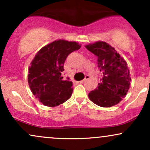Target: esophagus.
Returning a JSON list of instances; mask_svg holds the SVG:
<instances>
[{"label":"esophagus","instance_id":"obj_1","mask_svg":"<svg viewBox=\"0 0 150 150\" xmlns=\"http://www.w3.org/2000/svg\"><path fill=\"white\" fill-rule=\"evenodd\" d=\"M89 77H89V75H86V76H85V78L84 79V80H82L80 81V82H80V83H82V82H85V81L87 80H89Z\"/></svg>","mask_w":150,"mask_h":150}]
</instances>
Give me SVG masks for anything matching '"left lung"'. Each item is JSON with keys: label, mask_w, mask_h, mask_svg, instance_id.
<instances>
[{"label": "left lung", "mask_w": 150, "mask_h": 150, "mask_svg": "<svg viewBox=\"0 0 150 150\" xmlns=\"http://www.w3.org/2000/svg\"><path fill=\"white\" fill-rule=\"evenodd\" d=\"M85 47L97 57L98 67L103 74L97 88L89 93V99L101 107L118 104L128 93L131 81L126 61L105 42L99 41Z\"/></svg>", "instance_id": "1"}]
</instances>
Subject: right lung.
Segmentation results:
<instances>
[{
  "mask_svg": "<svg viewBox=\"0 0 150 150\" xmlns=\"http://www.w3.org/2000/svg\"><path fill=\"white\" fill-rule=\"evenodd\" d=\"M75 42L59 39L38 51L29 68L30 88L40 102L49 107L62 104L71 97L73 82L63 80V65L68 55L80 49Z\"/></svg>",
  "mask_w": 150,
  "mask_h": 150,
  "instance_id": "1",
  "label": "right lung"
}]
</instances>
